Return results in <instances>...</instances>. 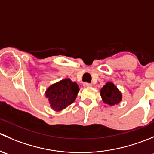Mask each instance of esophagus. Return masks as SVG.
<instances>
[{"label": "esophagus", "instance_id": "34e87169", "mask_svg": "<svg viewBox=\"0 0 154 154\" xmlns=\"http://www.w3.org/2000/svg\"><path fill=\"white\" fill-rule=\"evenodd\" d=\"M83 85H84V87H85V88H90V87H92L91 84L88 83V82H85Z\"/></svg>", "mask_w": 154, "mask_h": 154}]
</instances>
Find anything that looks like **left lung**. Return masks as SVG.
Masks as SVG:
<instances>
[{
	"instance_id": "1",
	"label": "left lung",
	"mask_w": 154,
	"mask_h": 154,
	"mask_svg": "<svg viewBox=\"0 0 154 154\" xmlns=\"http://www.w3.org/2000/svg\"><path fill=\"white\" fill-rule=\"evenodd\" d=\"M100 94L102 101L110 106L119 104L122 99L121 92L112 82L106 83V85L101 89Z\"/></svg>"
}]
</instances>
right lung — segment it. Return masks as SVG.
<instances>
[{
	"instance_id": "add662e5",
	"label": "right lung",
	"mask_w": 154,
	"mask_h": 154,
	"mask_svg": "<svg viewBox=\"0 0 154 154\" xmlns=\"http://www.w3.org/2000/svg\"><path fill=\"white\" fill-rule=\"evenodd\" d=\"M79 91V85L75 82L65 79L49 87L45 94L51 108L61 111L75 100Z\"/></svg>"
}]
</instances>
